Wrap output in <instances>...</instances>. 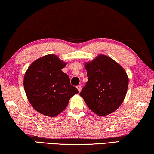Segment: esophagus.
I'll return each instance as SVG.
<instances>
[{
    "label": "esophagus",
    "instance_id": "34e87169",
    "mask_svg": "<svg viewBox=\"0 0 154 154\" xmlns=\"http://www.w3.org/2000/svg\"><path fill=\"white\" fill-rule=\"evenodd\" d=\"M76 88H77V89L79 90V91L80 92V91H81V89H82L81 86H80V85H78V86L76 87Z\"/></svg>",
    "mask_w": 154,
    "mask_h": 154
}]
</instances>
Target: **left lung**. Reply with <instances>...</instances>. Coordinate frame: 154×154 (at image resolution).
I'll return each mask as SVG.
<instances>
[{"label":"left lung","mask_w":154,"mask_h":154,"mask_svg":"<svg viewBox=\"0 0 154 154\" xmlns=\"http://www.w3.org/2000/svg\"><path fill=\"white\" fill-rule=\"evenodd\" d=\"M88 81L80 95L91 111L99 116L115 112L124 100L128 77L115 60L100 54L85 65Z\"/></svg>","instance_id":"obj_1"}]
</instances>
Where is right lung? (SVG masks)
<instances>
[{
  "label": "right lung",
  "instance_id": "right-lung-1",
  "mask_svg": "<svg viewBox=\"0 0 154 154\" xmlns=\"http://www.w3.org/2000/svg\"><path fill=\"white\" fill-rule=\"evenodd\" d=\"M66 63L54 54H48L32 63L24 77L28 100L35 110L55 117L66 108L69 100L79 93L62 72Z\"/></svg>",
  "mask_w": 154,
  "mask_h": 154
}]
</instances>
